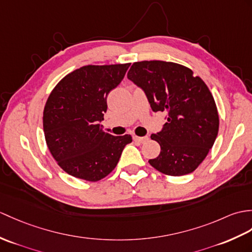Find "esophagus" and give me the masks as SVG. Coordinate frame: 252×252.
<instances>
[{"mask_svg": "<svg viewBox=\"0 0 252 252\" xmlns=\"http://www.w3.org/2000/svg\"><path fill=\"white\" fill-rule=\"evenodd\" d=\"M133 139L135 140V142H137V143H145V142H147V140L149 139V137L147 135H146V136H134Z\"/></svg>", "mask_w": 252, "mask_h": 252, "instance_id": "obj_1", "label": "esophagus"}]
</instances>
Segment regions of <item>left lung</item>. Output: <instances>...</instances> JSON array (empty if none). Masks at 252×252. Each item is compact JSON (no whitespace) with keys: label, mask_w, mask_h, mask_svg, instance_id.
Returning a JSON list of instances; mask_svg holds the SVG:
<instances>
[{"label":"left lung","mask_w":252,"mask_h":252,"mask_svg":"<svg viewBox=\"0 0 252 252\" xmlns=\"http://www.w3.org/2000/svg\"><path fill=\"white\" fill-rule=\"evenodd\" d=\"M127 78L144 91L155 113L165 112L162 130L151 134L161 153L151 166L169 176L190 174L205 159L218 135L219 116L205 83L173 62L132 64Z\"/></svg>","instance_id":"left-lung-1"}]
</instances>
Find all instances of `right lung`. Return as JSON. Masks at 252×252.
<instances>
[{"label":"right lung","mask_w":252,"mask_h":252,"mask_svg":"<svg viewBox=\"0 0 252 252\" xmlns=\"http://www.w3.org/2000/svg\"><path fill=\"white\" fill-rule=\"evenodd\" d=\"M130 63L87 65L66 75L47 99L43 126L47 146L64 172L97 181L118 164L131 135L101 130L108 93L124 79Z\"/></svg>","instance_id":"add662e5"}]
</instances>
